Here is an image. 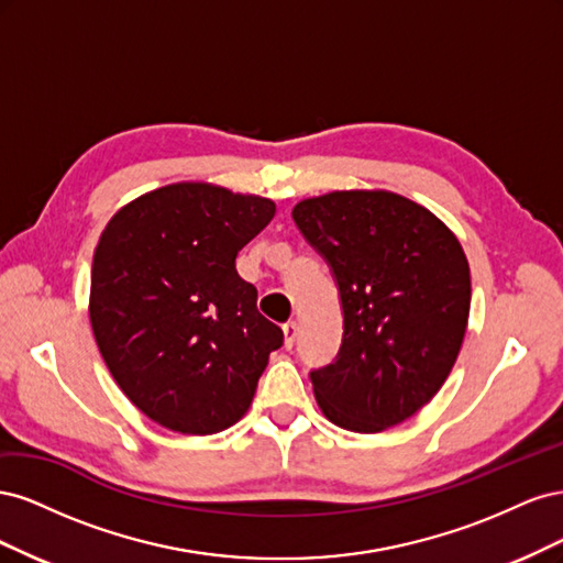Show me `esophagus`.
Returning a JSON list of instances; mask_svg holds the SVG:
<instances>
[{"mask_svg":"<svg viewBox=\"0 0 563 563\" xmlns=\"http://www.w3.org/2000/svg\"><path fill=\"white\" fill-rule=\"evenodd\" d=\"M296 335H298V323L296 321H286L284 323V345H286V350L294 347Z\"/></svg>","mask_w":563,"mask_h":563,"instance_id":"esophagus-1","label":"esophagus"}]
</instances>
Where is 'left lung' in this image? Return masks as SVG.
Segmentation results:
<instances>
[{"label": "left lung", "instance_id": "8db88e82", "mask_svg": "<svg viewBox=\"0 0 563 563\" xmlns=\"http://www.w3.org/2000/svg\"><path fill=\"white\" fill-rule=\"evenodd\" d=\"M294 220L331 267L343 310L333 364L310 371L317 404L338 428H395L437 395L463 345V246L428 209L385 190L305 199Z\"/></svg>", "mask_w": 563, "mask_h": 563}]
</instances>
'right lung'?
Masks as SVG:
<instances>
[{"mask_svg":"<svg viewBox=\"0 0 563 563\" xmlns=\"http://www.w3.org/2000/svg\"><path fill=\"white\" fill-rule=\"evenodd\" d=\"M275 203L207 183H176L114 213L91 267L100 354L141 411L183 434H216L253 401L284 333L236 272Z\"/></svg>","mask_w":563,"mask_h":563,"instance_id":"obj_1","label":"right lung"}]
</instances>
